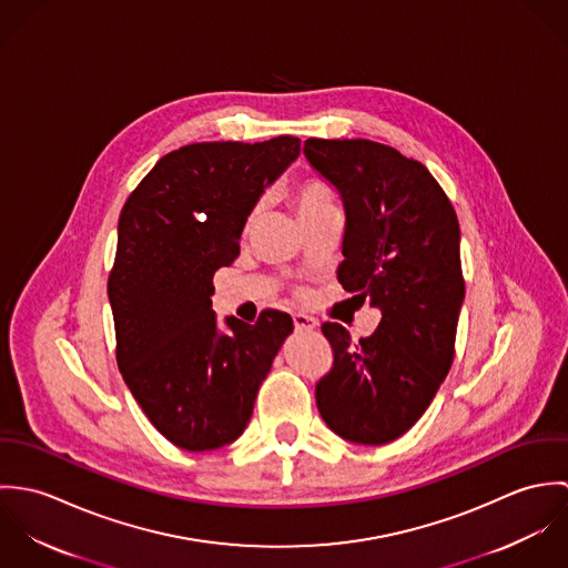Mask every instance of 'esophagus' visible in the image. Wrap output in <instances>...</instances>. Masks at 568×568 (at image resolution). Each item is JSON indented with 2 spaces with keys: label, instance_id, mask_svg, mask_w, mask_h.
Returning a JSON list of instances; mask_svg holds the SVG:
<instances>
[{
  "label": "esophagus",
  "instance_id": "obj_1",
  "mask_svg": "<svg viewBox=\"0 0 568 568\" xmlns=\"http://www.w3.org/2000/svg\"><path fill=\"white\" fill-rule=\"evenodd\" d=\"M293 322H295V327L297 329H315L320 322L315 320V317H311V315H304V313H297L295 317H293Z\"/></svg>",
  "mask_w": 568,
  "mask_h": 568
}]
</instances>
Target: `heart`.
<instances>
[{"label": "heart", "mask_w": 568, "mask_h": 568, "mask_svg": "<svg viewBox=\"0 0 568 568\" xmlns=\"http://www.w3.org/2000/svg\"><path fill=\"white\" fill-rule=\"evenodd\" d=\"M334 205V199L327 190L324 181L320 179H308L304 181L297 192H295V210H297V216H304V214H311V212H320L325 207H332Z\"/></svg>", "instance_id": "1"}]
</instances>
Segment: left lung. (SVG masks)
<instances>
[{
  "label": "left lung",
  "mask_w": 568,
  "mask_h": 568,
  "mask_svg": "<svg viewBox=\"0 0 568 568\" xmlns=\"http://www.w3.org/2000/svg\"><path fill=\"white\" fill-rule=\"evenodd\" d=\"M304 155L343 199L336 277L383 315L356 343L343 325H322L334 363L317 406L343 439L381 446L422 417L453 365L466 293L459 221L435 176L392 146L311 138Z\"/></svg>",
  "instance_id": "left-lung-1"
}]
</instances>
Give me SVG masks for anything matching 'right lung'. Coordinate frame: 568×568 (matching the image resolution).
<instances>
[{"mask_svg": "<svg viewBox=\"0 0 568 568\" xmlns=\"http://www.w3.org/2000/svg\"><path fill=\"white\" fill-rule=\"evenodd\" d=\"M300 138L201 142L168 153L126 199L109 302L120 374L168 442L201 453L243 435L293 320L253 325L212 311V277L241 253L264 187L300 158Z\"/></svg>", "mask_w": 568, "mask_h": 568, "instance_id": "obj_1", "label": "right lung"}]
</instances>
